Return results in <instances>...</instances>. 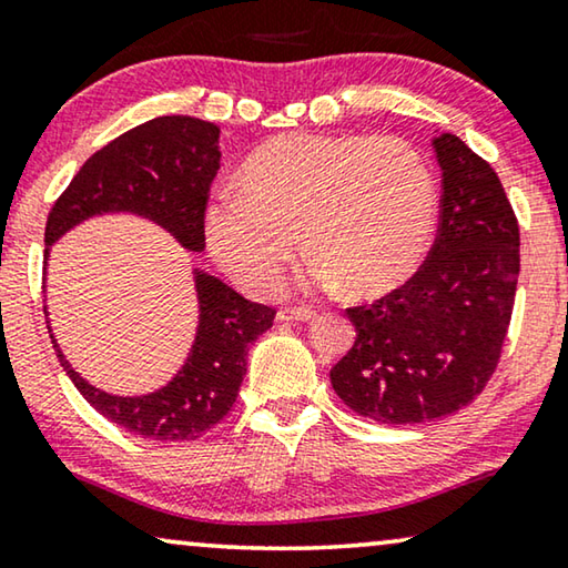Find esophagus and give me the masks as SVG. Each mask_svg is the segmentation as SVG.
I'll return each mask as SVG.
<instances>
[{
	"label": "esophagus",
	"instance_id": "obj_1",
	"mask_svg": "<svg viewBox=\"0 0 568 568\" xmlns=\"http://www.w3.org/2000/svg\"><path fill=\"white\" fill-rule=\"evenodd\" d=\"M277 318L281 321H311L316 318V311L313 308H283L277 313Z\"/></svg>",
	"mask_w": 568,
	"mask_h": 568
}]
</instances>
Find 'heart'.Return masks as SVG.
Returning a JSON list of instances; mask_svg holds the SVG:
<instances>
[{"instance_id": "obj_1", "label": "heart", "mask_w": 568, "mask_h": 568, "mask_svg": "<svg viewBox=\"0 0 568 568\" xmlns=\"http://www.w3.org/2000/svg\"><path fill=\"white\" fill-rule=\"evenodd\" d=\"M237 186L206 206L204 235L252 295L281 291L301 237L311 285L376 298L417 270L435 224L429 169L397 136H277L252 151Z\"/></svg>"}]
</instances>
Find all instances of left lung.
I'll return each mask as SVG.
<instances>
[{"mask_svg":"<svg viewBox=\"0 0 568 568\" xmlns=\"http://www.w3.org/2000/svg\"><path fill=\"white\" fill-rule=\"evenodd\" d=\"M443 169L435 245L397 291L346 308L356 328L331 384L382 425H417L470 404L490 382L520 273L518 220L498 174L463 139L432 141Z\"/></svg>","mask_w":568,"mask_h":568,"instance_id":"8db88e82","label":"left lung"}]
</instances>
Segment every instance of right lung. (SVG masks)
<instances>
[{"label":"right lung","instance_id":"1","mask_svg":"<svg viewBox=\"0 0 568 568\" xmlns=\"http://www.w3.org/2000/svg\"><path fill=\"white\" fill-rule=\"evenodd\" d=\"M220 129L192 115H161L105 143L80 166L73 182L52 204L44 227L50 245L83 220L105 212H131L156 222L179 245L204 250V212L212 179L220 169ZM200 326L179 374L143 397H115L88 384L55 354L70 382L108 422L131 435L161 443L202 437L227 417L247 372V348L273 326L275 308L242 298L214 275L194 270Z\"/></svg>","mask_w":568,"mask_h":568}]
</instances>
